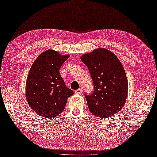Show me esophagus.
<instances>
[{
	"mask_svg": "<svg viewBox=\"0 0 157 157\" xmlns=\"http://www.w3.org/2000/svg\"><path fill=\"white\" fill-rule=\"evenodd\" d=\"M82 88H78V89H77V90H76L75 91V92L76 93V94H81L82 93Z\"/></svg>",
	"mask_w": 157,
	"mask_h": 157,
	"instance_id": "1",
	"label": "esophagus"
}]
</instances>
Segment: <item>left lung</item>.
I'll use <instances>...</instances> for the list:
<instances>
[{
    "instance_id": "obj_1",
    "label": "left lung",
    "mask_w": 157,
    "mask_h": 157,
    "mask_svg": "<svg viewBox=\"0 0 157 157\" xmlns=\"http://www.w3.org/2000/svg\"><path fill=\"white\" fill-rule=\"evenodd\" d=\"M88 67L94 84V92L86 95L88 107L95 116L105 118L124 107L128 96V82L124 67L116 56L98 48L80 57Z\"/></svg>"
}]
</instances>
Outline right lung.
<instances>
[{
  "label": "right lung",
  "instance_id": "1",
  "mask_svg": "<svg viewBox=\"0 0 157 157\" xmlns=\"http://www.w3.org/2000/svg\"><path fill=\"white\" fill-rule=\"evenodd\" d=\"M69 57L48 49L37 57L29 71L26 84L28 103L38 115L49 120L63 112L67 98L74 94L59 73Z\"/></svg>",
  "mask_w": 157,
  "mask_h": 157
}]
</instances>
